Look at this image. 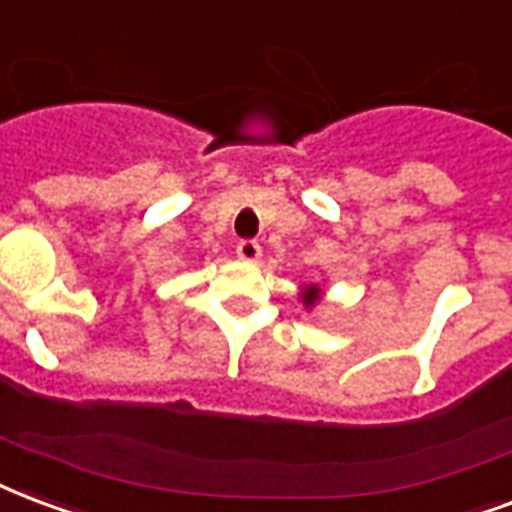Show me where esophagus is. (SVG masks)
Returning <instances> with one entry per match:
<instances>
[{"mask_svg": "<svg viewBox=\"0 0 512 512\" xmlns=\"http://www.w3.org/2000/svg\"><path fill=\"white\" fill-rule=\"evenodd\" d=\"M236 255L241 257L244 263H257V260H260V255H263V249H260V244H257V241L246 238V241H238Z\"/></svg>", "mask_w": 512, "mask_h": 512, "instance_id": "34e87169", "label": "esophagus"}]
</instances>
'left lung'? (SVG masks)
I'll use <instances>...</instances> for the list:
<instances>
[{"instance_id":"obj_1","label":"left lung","mask_w":512,"mask_h":512,"mask_svg":"<svg viewBox=\"0 0 512 512\" xmlns=\"http://www.w3.org/2000/svg\"><path fill=\"white\" fill-rule=\"evenodd\" d=\"M301 301H304V306L312 312L314 306L323 301V290H320V285H301V295H298Z\"/></svg>"}]
</instances>
